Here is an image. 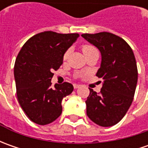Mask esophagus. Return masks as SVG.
Listing matches in <instances>:
<instances>
[{
	"instance_id": "obj_1",
	"label": "esophagus",
	"mask_w": 148,
	"mask_h": 148,
	"mask_svg": "<svg viewBox=\"0 0 148 148\" xmlns=\"http://www.w3.org/2000/svg\"><path fill=\"white\" fill-rule=\"evenodd\" d=\"M73 86H74L75 89H77L80 87V85H78V84H73Z\"/></svg>"
}]
</instances>
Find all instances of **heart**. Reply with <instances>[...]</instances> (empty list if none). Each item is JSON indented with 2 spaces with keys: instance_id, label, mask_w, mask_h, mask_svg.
Masks as SVG:
<instances>
[{
  "instance_id": "obj_1",
  "label": "heart",
  "mask_w": 148,
  "mask_h": 148,
  "mask_svg": "<svg viewBox=\"0 0 148 148\" xmlns=\"http://www.w3.org/2000/svg\"><path fill=\"white\" fill-rule=\"evenodd\" d=\"M82 49L83 53H84L85 56L91 53H93L95 51H97L96 48H95V46H93L92 44H90V43H85V44H83L82 46ZM69 53H70V50L68 49L65 53H64V56H63V58H64V59H66V58H67V57H68V55H69Z\"/></svg>"
}]
</instances>
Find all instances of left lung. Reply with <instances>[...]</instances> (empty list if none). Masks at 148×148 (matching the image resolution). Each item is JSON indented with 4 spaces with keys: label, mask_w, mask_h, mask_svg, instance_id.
I'll list each match as a JSON object with an SVG mask.
<instances>
[{
    "label": "left lung",
    "mask_w": 148,
    "mask_h": 148,
    "mask_svg": "<svg viewBox=\"0 0 148 148\" xmlns=\"http://www.w3.org/2000/svg\"><path fill=\"white\" fill-rule=\"evenodd\" d=\"M82 36L99 50L101 64L96 76L104 80L99 93L89 88L86 114L99 126L110 127L122 119L134 99L138 82L134 52L122 38L109 32Z\"/></svg>",
    "instance_id": "8db88e82"
}]
</instances>
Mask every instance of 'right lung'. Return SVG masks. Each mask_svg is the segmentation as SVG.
I'll return each instance as SVG.
<instances>
[{"mask_svg":"<svg viewBox=\"0 0 148 148\" xmlns=\"http://www.w3.org/2000/svg\"><path fill=\"white\" fill-rule=\"evenodd\" d=\"M78 37V34L44 31L30 38L20 49L14 67L16 94L32 122L46 125L61 115L62 100L73 91V86L64 82L52 87L53 71L62 64L66 51Z\"/></svg>","mask_w":148,"mask_h":148,"instance_id":"1","label":"right lung"}]
</instances>
